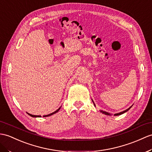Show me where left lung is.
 <instances>
[{"instance_id": "left-lung-1", "label": "left lung", "mask_w": 152, "mask_h": 152, "mask_svg": "<svg viewBox=\"0 0 152 152\" xmlns=\"http://www.w3.org/2000/svg\"><path fill=\"white\" fill-rule=\"evenodd\" d=\"M92 101H93V100H92ZM93 102H94V101H93ZM94 106H95V104H94ZM132 108V106L131 107H129V108H128L127 110H124V111H123V112H120V113H115V114H114V115L115 116H117V115H121V114H123V113H125V112H126L127 111H128L129 109H130ZM101 112H102V113H104V114H105V115H110V113H108V112H104V111H101Z\"/></svg>"}]
</instances>
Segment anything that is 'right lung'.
Listing matches in <instances>:
<instances>
[{
    "label": "right lung",
    "instance_id": "right-lung-1",
    "mask_svg": "<svg viewBox=\"0 0 152 152\" xmlns=\"http://www.w3.org/2000/svg\"><path fill=\"white\" fill-rule=\"evenodd\" d=\"M61 107H60V108H59L58 110H57L56 111H55V112H53V113H50V114H48V115H44L43 116V117H48V116H50V115H53V114H55V113H56L57 112H58V111H59V110L61 109ZM29 115H30L31 117H41V116L40 115H31V114H29V113H27Z\"/></svg>",
    "mask_w": 152,
    "mask_h": 152
}]
</instances>
